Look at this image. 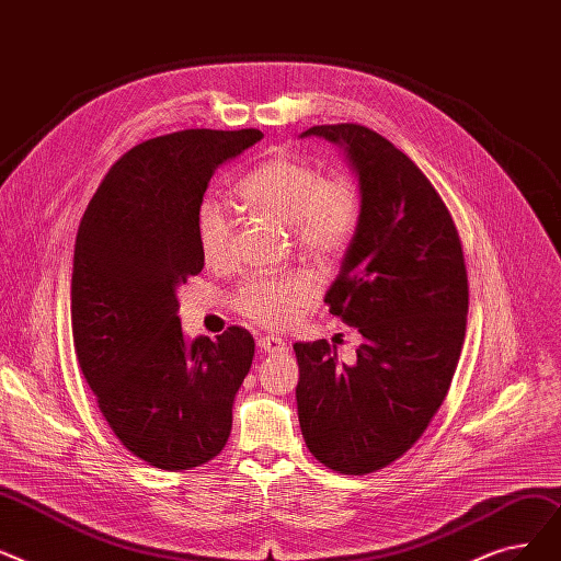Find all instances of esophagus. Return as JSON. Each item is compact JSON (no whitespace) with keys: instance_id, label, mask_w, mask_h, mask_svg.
Returning a JSON list of instances; mask_svg holds the SVG:
<instances>
[{"instance_id":"34e87169","label":"esophagus","mask_w":561,"mask_h":561,"mask_svg":"<svg viewBox=\"0 0 561 561\" xmlns=\"http://www.w3.org/2000/svg\"><path fill=\"white\" fill-rule=\"evenodd\" d=\"M287 350V342L276 335H260L257 337V352L260 354H278Z\"/></svg>"}]
</instances>
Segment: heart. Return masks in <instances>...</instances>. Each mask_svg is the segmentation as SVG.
<instances>
[{"label":"heart","instance_id":"b5f03b06","mask_svg":"<svg viewBox=\"0 0 561 561\" xmlns=\"http://www.w3.org/2000/svg\"><path fill=\"white\" fill-rule=\"evenodd\" d=\"M237 198L257 215L289 226L297 251L317 266L333 264L358 230L360 194L354 180L329 175L297 157H272L237 182ZM232 224L217 201L196 211V239L205 262L230 255ZM317 285L301 274L253 278L234 295V310L264 329H285L314 304Z\"/></svg>","mask_w":561,"mask_h":561}]
</instances>
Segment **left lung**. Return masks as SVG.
Returning <instances> with one entry per match:
<instances>
[{
  "mask_svg": "<svg viewBox=\"0 0 561 561\" xmlns=\"http://www.w3.org/2000/svg\"><path fill=\"white\" fill-rule=\"evenodd\" d=\"M301 137L340 146L358 178V230L324 301L363 335L352 365L327 340L295 344L301 434L319 463L367 474L413 447L449 390L466 337L463 249L434 184L375 129Z\"/></svg>",
  "mask_w": 561,
  "mask_h": 561,
  "instance_id": "left-lung-1",
  "label": "left lung"
}]
</instances>
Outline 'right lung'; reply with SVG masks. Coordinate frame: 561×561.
<instances>
[{"mask_svg":"<svg viewBox=\"0 0 561 561\" xmlns=\"http://www.w3.org/2000/svg\"><path fill=\"white\" fill-rule=\"evenodd\" d=\"M260 129H182L125 152L77 230L70 317L79 367L116 438L162 470L215 459L255 342L242 327L186 342L178 287L203 272L196 211L209 178Z\"/></svg>","mask_w":561,"mask_h":561,"instance_id":"right-lung-1","label":"right lung"}]
</instances>
